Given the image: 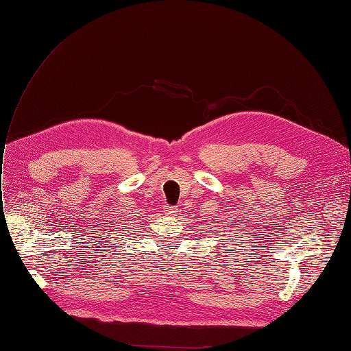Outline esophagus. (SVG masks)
Listing matches in <instances>:
<instances>
[{
    "mask_svg": "<svg viewBox=\"0 0 351 351\" xmlns=\"http://www.w3.org/2000/svg\"><path fill=\"white\" fill-rule=\"evenodd\" d=\"M165 210H167V215H171V217H174V215H177L178 208H177V206H167V208H165Z\"/></svg>",
    "mask_w": 351,
    "mask_h": 351,
    "instance_id": "obj_1",
    "label": "esophagus"
}]
</instances>
